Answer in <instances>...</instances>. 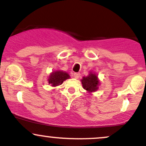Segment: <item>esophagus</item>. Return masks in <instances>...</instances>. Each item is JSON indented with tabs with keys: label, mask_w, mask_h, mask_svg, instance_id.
I'll return each mask as SVG.
<instances>
[{
	"label": "esophagus",
	"mask_w": 146,
	"mask_h": 146,
	"mask_svg": "<svg viewBox=\"0 0 146 146\" xmlns=\"http://www.w3.org/2000/svg\"><path fill=\"white\" fill-rule=\"evenodd\" d=\"M73 75H74V78H76V79H78L80 77V73H75Z\"/></svg>",
	"instance_id": "obj_1"
}]
</instances>
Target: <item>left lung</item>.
I'll return each instance as SVG.
<instances>
[{
    "label": "left lung",
    "mask_w": 146,
    "mask_h": 146,
    "mask_svg": "<svg viewBox=\"0 0 146 146\" xmlns=\"http://www.w3.org/2000/svg\"><path fill=\"white\" fill-rule=\"evenodd\" d=\"M81 81L83 88L88 92H93L98 90L99 80L98 77L94 73H90L88 76L84 77Z\"/></svg>",
    "instance_id": "left-lung-1"
}]
</instances>
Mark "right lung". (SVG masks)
I'll return each mask as SVG.
<instances>
[{
	"label": "right lung",
	"mask_w": 146,
	"mask_h": 146,
	"mask_svg": "<svg viewBox=\"0 0 146 146\" xmlns=\"http://www.w3.org/2000/svg\"><path fill=\"white\" fill-rule=\"evenodd\" d=\"M69 75L66 72L57 71L53 72L50 75L48 78V83L51 84L53 86H56L61 85L64 80L69 78Z\"/></svg>",
	"instance_id": "obj_1"
}]
</instances>
